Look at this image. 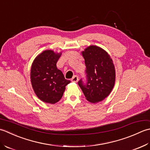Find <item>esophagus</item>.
<instances>
[{
	"instance_id": "34e87169",
	"label": "esophagus",
	"mask_w": 150,
	"mask_h": 150,
	"mask_svg": "<svg viewBox=\"0 0 150 150\" xmlns=\"http://www.w3.org/2000/svg\"><path fill=\"white\" fill-rule=\"evenodd\" d=\"M78 76H74V77H73L72 79H71V81L72 82H78Z\"/></svg>"
}]
</instances>
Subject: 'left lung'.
<instances>
[{
  "instance_id": "left-lung-1",
  "label": "left lung",
  "mask_w": 150,
  "mask_h": 150,
  "mask_svg": "<svg viewBox=\"0 0 150 150\" xmlns=\"http://www.w3.org/2000/svg\"><path fill=\"white\" fill-rule=\"evenodd\" d=\"M86 66L85 81L78 85L86 99L97 103L105 99L114 87L115 70L112 60L106 52L96 46H90L82 52Z\"/></svg>"
}]
</instances>
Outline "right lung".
<instances>
[{
  "label": "right lung",
  "instance_id": "obj_1",
  "mask_svg": "<svg viewBox=\"0 0 150 150\" xmlns=\"http://www.w3.org/2000/svg\"><path fill=\"white\" fill-rule=\"evenodd\" d=\"M62 54L45 50L37 57L31 69V82L35 93L42 102H57L63 96L66 85L71 83L57 69L56 63Z\"/></svg>",
  "mask_w": 150,
  "mask_h": 150
}]
</instances>
